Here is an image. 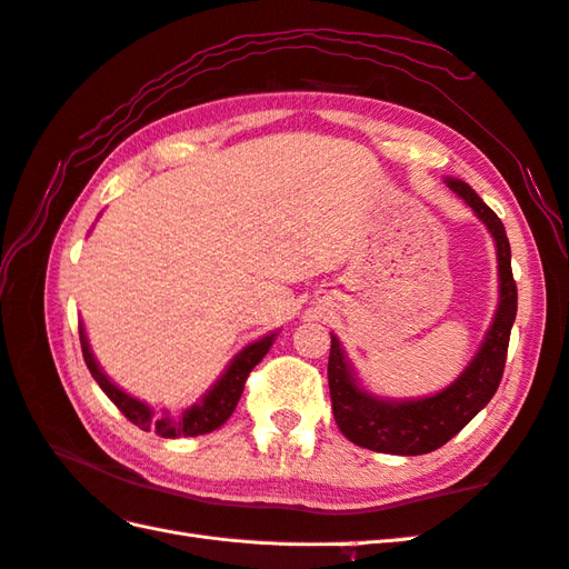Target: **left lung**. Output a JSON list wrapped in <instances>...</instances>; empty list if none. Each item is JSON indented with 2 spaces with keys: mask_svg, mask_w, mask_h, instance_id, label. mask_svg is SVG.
Wrapping results in <instances>:
<instances>
[{
  "mask_svg": "<svg viewBox=\"0 0 569 569\" xmlns=\"http://www.w3.org/2000/svg\"><path fill=\"white\" fill-rule=\"evenodd\" d=\"M447 186L463 198L495 239L497 274H500V303L492 326L461 377L435 396L391 400L371 396L350 367L340 342L330 336L328 386L332 415L340 432L352 445L381 453L420 456L445 447L451 437L476 418L490 403L502 381L509 332L517 318V282L511 274V248L502 219L485 204L478 192L459 178H447Z\"/></svg>",
  "mask_w": 569,
  "mask_h": 569,
  "instance_id": "1",
  "label": "left lung"
}]
</instances>
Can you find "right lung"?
<instances>
[{"label":"right lung","mask_w":569,"mask_h":569,"mask_svg":"<svg viewBox=\"0 0 569 569\" xmlns=\"http://www.w3.org/2000/svg\"><path fill=\"white\" fill-rule=\"evenodd\" d=\"M274 336H277V332H270V336L260 338L251 345H246V348L231 359L227 371L219 377V381L198 400V403H192L190 408H186L183 412L176 415V418H171L169 412L157 415L147 403H142V400H137L130 393H124L122 389H118V386L106 377L103 369L99 367V362H96V357L89 348L84 326L79 323L81 352H84V362L91 371V377L96 379V383L101 386V391L110 400H113L118 410L132 425L144 429V432H157L159 437H166V439L198 437V435L214 432L217 427L224 425L231 418V412L237 410V406H239V398L243 393V383L248 379V373H251V369L260 362L262 357L268 355V350L272 348V342H274Z\"/></svg>","instance_id":"add662e5"}]
</instances>
